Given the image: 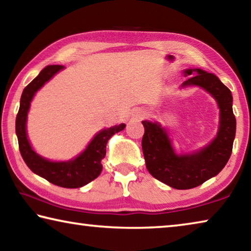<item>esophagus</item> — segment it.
<instances>
[{
	"label": "esophagus",
	"mask_w": 251,
	"mask_h": 251,
	"mask_svg": "<svg viewBox=\"0 0 251 251\" xmlns=\"http://www.w3.org/2000/svg\"><path fill=\"white\" fill-rule=\"evenodd\" d=\"M145 117V112L142 109H135L133 112V118L134 120H137V121H141L143 118Z\"/></svg>",
	"instance_id": "obj_1"
}]
</instances>
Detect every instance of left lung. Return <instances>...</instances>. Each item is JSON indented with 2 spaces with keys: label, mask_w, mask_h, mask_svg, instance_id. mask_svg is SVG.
Returning <instances> with one entry per match:
<instances>
[{
  "label": "left lung",
  "mask_w": 251,
  "mask_h": 251,
  "mask_svg": "<svg viewBox=\"0 0 251 251\" xmlns=\"http://www.w3.org/2000/svg\"><path fill=\"white\" fill-rule=\"evenodd\" d=\"M182 73L185 77L195 75L185 80L180 88L201 87L217 103V134L205 146L178 152L166 127L156 121H143L145 134L142 148L147 171L152 177L175 189H190L218 175L226 166L236 136V118L232 112L231 92L217 76L201 69H187Z\"/></svg>",
  "instance_id": "1"
}]
</instances>
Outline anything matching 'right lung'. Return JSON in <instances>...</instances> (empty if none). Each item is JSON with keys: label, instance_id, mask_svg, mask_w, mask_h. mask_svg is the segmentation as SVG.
Returning a JSON list of instances; mask_svg holds the SVG:
<instances>
[{"label": "right lung", "instance_id": "right-lung-1", "mask_svg": "<svg viewBox=\"0 0 251 251\" xmlns=\"http://www.w3.org/2000/svg\"><path fill=\"white\" fill-rule=\"evenodd\" d=\"M64 69L62 65H48L24 88L15 121V133L21 155L34 174L59 187L79 188L100 176L103 169L100 161L106 155V144L113 135L124 129L126 125L120 124L97 131L86 148L69 160H50L37 154L27 136L26 124L29 107L36 93Z\"/></svg>", "mask_w": 251, "mask_h": 251}]
</instances>
